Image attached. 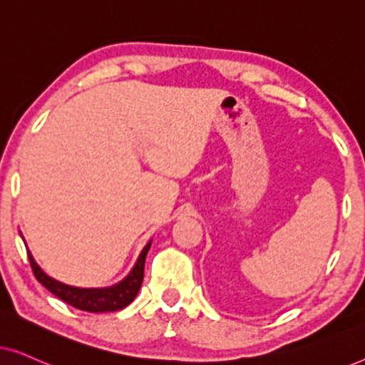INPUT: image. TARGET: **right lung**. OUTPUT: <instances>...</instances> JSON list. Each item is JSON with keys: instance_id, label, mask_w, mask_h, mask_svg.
<instances>
[{"instance_id": "1", "label": "right lung", "mask_w": 365, "mask_h": 365, "mask_svg": "<svg viewBox=\"0 0 365 365\" xmlns=\"http://www.w3.org/2000/svg\"><path fill=\"white\" fill-rule=\"evenodd\" d=\"M151 242L153 241H149L146 246H144L141 254H139L136 264H134L131 269V272H129L123 281H119L118 284H114V286H109V287L88 289V287L68 286V284L59 282L56 279L49 277L48 274L38 266L36 261H34L33 254L29 252V249H28V257L34 272V277H36L49 292H53L54 296L61 299V301L69 304V306L79 309V311L114 312V311H121V309L129 306V304L136 299L139 287H141L143 284L144 262H146V256H148L149 247H151ZM24 246H26V242H24Z\"/></svg>"}]
</instances>
